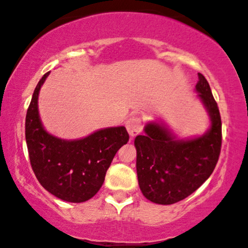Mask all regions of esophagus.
I'll list each match as a JSON object with an SVG mask.
<instances>
[{
  "mask_svg": "<svg viewBox=\"0 0 248 248\" xmlns=\"http://www.w3.org/2000/svg\"><path fill=\"white\" fill-rule=\"evenodd\" d=\"M126 128L129 133V135L134 137L136 135H139L140 133L142 132V128H143V124L141 118L139 116H132L126 121Z\"/></svg>",
  "mask_w": 248,
  "mask_h": 248,
  "instance_id": "obj_1",
  "label": "esophagus"
}]
</instances>
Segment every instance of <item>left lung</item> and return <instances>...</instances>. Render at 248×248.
I'll list each match as a JSON object with an SVG mask.
<instances>
[{"instance_id":"left-lung-1","label":"left lung","mask_w":248,"mask_h":248,"mask_svg":"<svg viewBox=\"0 0 248 248\" xmlns=\"http://www.w3.org/2000/svg\"><path fill=\"white\" fill-rule=\"evenodd\" d=\"M196 91L209 112L211 127L204 135L188 141L177 140L158 124L145 126L135 139L136 170L143 195L158 204L186 199L210 177L222 147V120L208 80L198 74Z\"/></svg>"}]
</instances>
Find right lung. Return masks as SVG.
I'll list each match as a JSON object with an SVG mask.
<instances>
[{"mask_svg": "<svg viewBox=\"0 0 248 248\" xmlns=\"http://www.w3.org/2000/svg\"><path fill=\"white\" fill-rule=\"evenodd\" d=\"M48 74L39 80L26 113L25 139L30 163L45 189L63 201L79 203L98 193L113 158L129 141V135L124 127L106 128L75 141L49 135L38 112L39 90Z\"/></svg>", "mask_w": 248, "mask_h": 248, "instance_id": "obj_1", "label": "right lung"}]
</instances>
